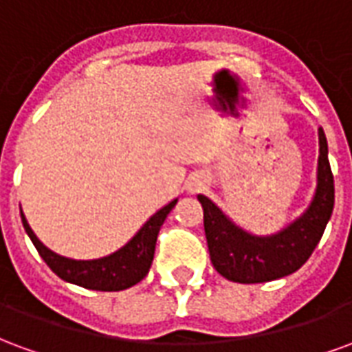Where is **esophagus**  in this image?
<instances>
[{"mask_svg": "<svg viewBox=\"0 0 352 352\" xmlns=\"http://www.w3.org/2000/svg\"><path fill=\"white\" fill-rule=\"evenodd\" d=\"M201 186H204V181H201V179H194V181L190 183V186H188V190L196 192V190H199Z\"/></svg>", "mask_w": 352, "mask_h": 352, "instance_id": "1", "label": "esophagus"}]
</instances>
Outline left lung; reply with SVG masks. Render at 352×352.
Wrapping results in <instances>:
<instances>
[{"label": "left lung", "mask_w": 352, "mask_h": 352, "mask_svg": "<svg viewBox=\"0 0 352 352\" xmlns=\"http://www.w3.org/2000/svg\"><path fill=\"white\" fill-rule=\"evenodd\" d=\"M204 207L209 256L214 270L234 283H267L298 272L324 234L333 211V175L328 143L318 130L317 186L309 206L294 221L267 236H256L230 219L213 199L198 194Z\"/></svg>", "instance_id": "obj_1"}]
</instances>
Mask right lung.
Instances as JSON below:
<instances>
[{"label": "right lung", "instance_id": "add662e5", "mask_svg": "<svg viewBox=\"0 0 352 352\" xmlns=\"http://www.w3.org/2000/svg\"><path fill=\"white\" fill-rule=\"evenodd\" d=\"M177 201H179L177 198L171 199L168 206L158 209L138 230V234L131 237L128 243L122 245L118 251L94 260L67 258V256L50 251L49 247L35 236L34 230L30 228L26 214L20 211V217H22L24 230L32 239V243L35 245L37 252L41 254V258L60 279L67 280L72 285H79L82 288H90V290L113 292V290H124V288L138 285L139 280L148 273L154 258L158 232Z\"/></svg>", "mask_w": 352, "mask_h": 352}]
</instances>
